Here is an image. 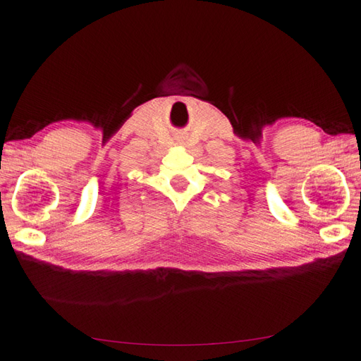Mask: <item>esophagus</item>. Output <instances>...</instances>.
I'll return each instance as SVG.
<instances>
[{
  "mask_svg": "<svg viewBox=\"0 0 361 361\" xmlns=\"http://www.w3.org/2000/svg\"><path fill=\"white\" fill-rule=\"evenodd\" d=\"M178 142L180 143V145H185V140H183L182 137H180V139H178Z\"/></svg>",
  "mask_w": 361,
  "mask_h": 361,
  "instance_id": "esophagus-1",
  "label": "esophagus"
}]
</instances>
